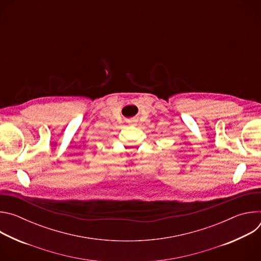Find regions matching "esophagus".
I'll return each mask as SVG.
<instances>
[{
  "label": "esophagus",
  "instance_id": "1",
  "mask_svg": "<svg viewBox=\"0 0 261 261\" xmlns=\"http://www.w3.org/2000/svg\"><path fill=\"white\" fill-rule=\"evenodd\" d=\"M136 124H137L136 121H131V122H130V125H131V126H136Z\"/></svg>",
  "mask_w": 261,
  "mask_h": 261
}]
</instances>
